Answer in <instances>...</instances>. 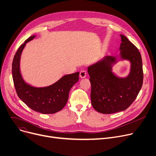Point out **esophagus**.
Returning <instances> with one entry per match:
<instances>
[{"instance_id":"obj_1","label":"esophagus","mask_w":156,"mask_h":156,"mask_svg":"<svg viewBox=\"0 0 156 156\" xmlns=\"http://www.w3.org/2000/svg\"><path fill=\"white\" fill-rule=\"evenodd\" d=\"M87 76V73L85 70H81L80 73V77L81 78H84Z\"/></svg>"}]
</instances>
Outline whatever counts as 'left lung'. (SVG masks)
Masks as SVG:
<instances>
[{
	"label": "left lung",
	"mask_w": 156,
	"mask_h": 156,
	"mask_svg": "<svg viewBox=\"0 0 156 156\" xmlns=\"http://www.w3.org/2000/svg\"><path fill=\"white\" fill-rule=\"evenodd\" d=\"M119 56H106L88 67L91 83V105L97 112L110 114L126 110L137 98L143 83L142 58L139 49L120 34ZM119 60L131 64L129 75L119 77L112 66Z\"/></svg>",
	"instance_id": "1"
}]
</instances>
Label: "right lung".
<instances>
[{
	"instance_id": "right-lung-1",
	"label": "right lung",
	"mask_w": 156,
	"mask_h": 156,
	"mask_svg": "<svg viewBox=\"0 0 156 156\" xmlns=\"http://www.w3.org/2000/svg\"><path fill=\"white\" fill-rule=\"evenodd\" d=\"M35 37L32 36L26 39L14 57L12 72L14 87L19 98L30 108L43 114L55 113L66 105L69 90L78 82L80 73L66 75L48 87H36L27 83L20 73V59L26 44Z\"/></svg>"
}]
</instances>
